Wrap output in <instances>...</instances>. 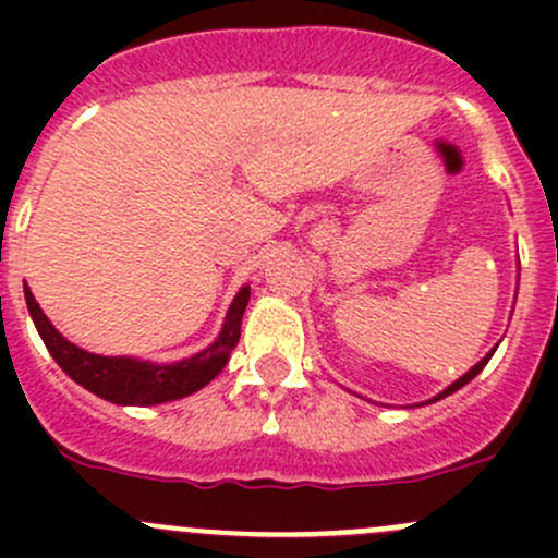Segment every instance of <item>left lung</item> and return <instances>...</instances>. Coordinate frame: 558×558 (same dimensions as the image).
Here are the masks:
<instances>
[{
    "instance_id": "obj_1",
    "label": "left lung",
    "mask_w": 558,
    "mask_h": 558,
    "mask_svg": "<svg viewBox=\"0 0 558 558\" xmlns=\"http://www.w3.org/2000/svg\"><path fill=\"white\" fill-rule=\"evenodd\" d=\"M494 351H497V348H492V351H488V353H486V356H483V359H481V362H477V364H475V367H472V369H470V373H464V375H461V378H459V380H456V384H451V386H448V388H446V391H440V393H437V397H435V399H429V402H437V399L448 397V393L459 391V388H461V386H466V384H470V380H472V378H475V375H477V373H481V369H483V367H486V364H488V359H492V356H494Z\"/></svg>"
}]
</instances>
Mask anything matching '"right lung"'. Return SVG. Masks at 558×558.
I'll return each mask as SVG.
<instances>
[{"label": "right lung", "instance_id": "right-lung-1", "mask_svg": "<svg viewBox=\"0 0 558 558\" xmlns=\"http://www.w3.org/2000/svg\"><path fill=\"white\" fill-rule=\"evenodd\" d=\"M24 294L26 307H29L32 320H35L45 348H48L56 364L75 384H81L92 393H97V397L116 404H161L199 391L202 386L210 384L227 367L229 353L240 342V324H243V313L247 307V300H251V286H243L240 294L234 296L216 342L207 345L202 353H196V356L174 364H150L137 362V359L99 356V353L83 351V348L72 345L66 337H61L56 331L48 315L39 311L29 286H24Z\"/></svg>", "mask_w": 558, "mask_h": 558}]
</instances>
